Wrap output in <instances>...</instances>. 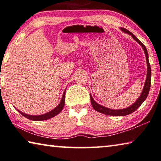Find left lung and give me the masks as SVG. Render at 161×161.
<instances>
[{"mask_svg":"<svg viewBox=\"0 0 161 161\" xmlns=\"http://www.w3.org/2000/svg\"><path fill=\"white\" fill-rule=\"evenodd\" d=\"M120 29H121V31H123V32L127 33L129 34V35L132 36L134 40H136V41L138 42V43L140 44L142 47H143L144 53H145V54H146V57L147 72V77H146V83H145L143 90V92H142L141 96L139 97V98L137 100V101L136 103H134L132 105H130V107L127 108L121 109V110H112V109L107 108L102 106V105L97 103L94 101L93 98H92V96L91 95L90 97H91V102L92 106H93V108L96 110V111L101 113H103V114L108 115H114V116H123V115H127L128 114H130V113H133L135 110H136L139 107L141 106V104L143 103L145 100L147 98V95H148V93H149L150 88H151V65H150V63L148 60V54H147V51L146 46H145L141 42L139 41L138 39L132 33L130 32L129 31H128L127 29L123 28H120Z\"/></svg>","mask_w":161,"mask_h":161,"instance_id":"1","label":"left lung"}]
</instances>
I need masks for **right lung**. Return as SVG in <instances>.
<instances>
[{
	"label": "right lung",
	"mask_w": 161,
	"mask_h": 161,
	"mask_svg": "<svg viewBox=\"0 0 161 161\" xmlns=\"http://www.w3.org/2000/svg\"><path fill=\"white\" fill-rule=\"evenodd\" d=\"M65 92H64V93H63V98L61 99V101H60V104L58 105L56 108H54L53 110H52L51 111H50L48 113H45V114H43V115H31L25 114V113H23L22 112L19 111V110H18V111H19L20 114L23 115L24 117L27 118L28 119H30V120H32L40 121V120H44L49 119V118H51L53 116H55V115L58 114V113L63 110V106H64V105H65Z\"/></svg>",
	"instance_id": "1"
}]
</instances>
